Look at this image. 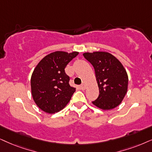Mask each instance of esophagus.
I'll return each instance as SVG.
<instances>
[{
	"label": "esophagus",
	"instance_id": "1",
	"mask_svg": "<svg viewBox=\"0 0 152 152\" xmlns=\"http://www.w3.org/2000/svg\"><path fill=\"white\" fill-rule=\"evenodd\" d=\"M86 84L84 83H83L81 84V85L80 86V89L83 90H84L86 89Z\"/></svg>",
	"mask_w": 152,
	"mask_h": 152
}]
</instances>
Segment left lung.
I'll return each instance as SVG.
<instances>
[{"label": "left lung", "mask_w": 152, "mask_h": 152, "mask_svg": "<svg viewBox=\"0 0 152 152\" xmlns=\"http://www.w3.org/2000/svg\"><path fill=\"white\" fill-rule=\"evenodd\" d=\"M95 72L99 94L93 104L103 110L118 106L128 90L127 72L118 59L107 52L83 54Z\"/></svg>", "instance_id": "obj_1"}]
</instances>
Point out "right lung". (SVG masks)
<instances>
[{"label":"right lung","mask_w":152,"mask_h":152,"mask_svg":"<svg viewBox=\"0 0 152 152\" xmlns=\"http://www.w3.org/2000/svg\"><path fill=\"white\" fill-rule=\"evenodd\" d=\"M78 55V52H54L43 57L34 69L31 78V95L41 110L55 114L70 101L76 88L70 86L64 69Z\"/></svg>","instance_id":"obj_1"}]
</instances>
